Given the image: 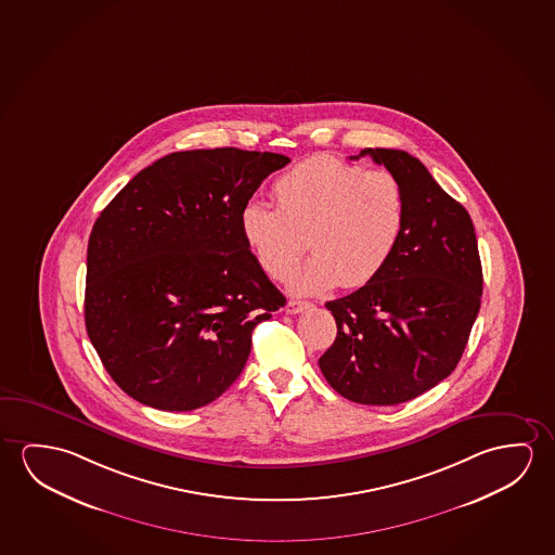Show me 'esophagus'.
Wrapping results in <instances>:
<instances>
[{
  "mask_svg": "<svg viewBox=\"0 0 555 555\" xmlns=\"http://www.w3.org/2000/svg\"><path fill=\"white\" fill-rule=\"evenodd\" d=\"M311 308V304L309 301H299V299H291L288 304H286V313L288 315H296V313H301L304 309Z\"/></svg>",
  "mask_w": 555,
  "mask_h": 555,
  "instance_id": "esophagus-1",
  "label": "esophagus"
}]
</instances>
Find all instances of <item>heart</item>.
<instances>
[{
    "instance_id": "obj_1",
    "label": "heart",
    "mask_w": 555,
    "mask_h": 555,
    "mask_svg": "<svg viewBox=\"0 0 555 555\" xmlns=\"http://www.w3.org/2000/svg\"><path fill=\"white\" fill-rule=\"evenodd\" d=\"M274 207L249 202L240 231L257 263L276 281L304 256L315 254L292 276V291L319 294L336 284L361 288L383 273L405 232L408 204L388 171L315 155L273 184ZM309 244H305V238Z\"/></svg>"
}]
</instances>
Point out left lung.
<instances>
[{
	"label": "left lung",
	"instance_id": "left-lung-1",
	"mask_svg": "<svg viewBox=\"0 0 555 555\" xmlns=\"http://www.w3.org/2000/svg\"><path fill=\"white\" fill-rule=\"evenodd\" d=\"M405 192V232L390 263L350 296L326 301L336 340L319 359L326 383L363 405H396L457 367L480 309L482 267L467 209L417 157L365 147Z\"/></svg>",
	"mask_w": 555,
	"mask_h": 555
}]
</instances>
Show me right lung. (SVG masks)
<instances>
[{"label":"right lung","mask_w":555,"mask_h":555,"mask_svg":"<svg viewBox=\"0 0 555 555\" xmlns=\"http://www.w3.org/2000/svg\"><path fill=\"white\" fill-rule=\"evenodd\" d=\"M291 159L238 147L165 155L103 209L88 240L86 333L130 398L192 411L229 390L251 333L286 298L240 215Z\"/></svg>","instance_id":"right-lung-1"}]
</instances>
